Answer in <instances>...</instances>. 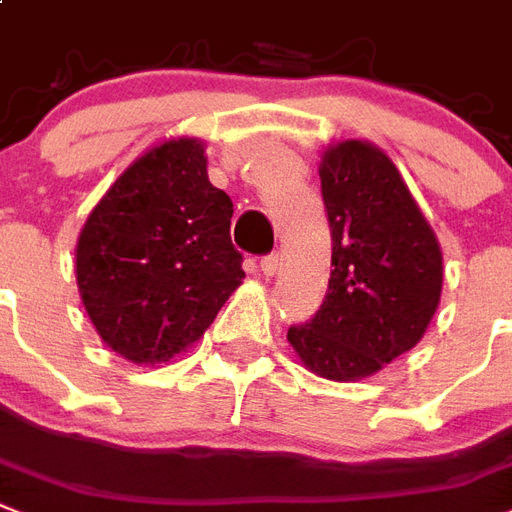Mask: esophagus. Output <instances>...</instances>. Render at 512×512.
Listing matches in <instances>:
<instances>
[{
    "mask_svg": "<svg viewBox=\"0 0 512 512\" xmlns=\"http://www.w3.org/2000/svg\"><path fill=\"white\" fill-rule=\"evenodd\" d=\"M281 268V255L278 252H270V255L260 257V270L265 276H276V270Z\"/></svg>",
    "mask_w": 512,
    "mask_h": 512,
    "instance_id": "esophagus-1",
    "label": "esophagus"
}]
</instances>
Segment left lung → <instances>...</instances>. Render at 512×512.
<instances>
[{
	"label": "left lung",
	"mask_w": 512,
	"mask_h": 512,
	"mask_svg": "<svg viewBox=\"0 0 512 512\" xmlns=\"http://www.w3.org/2000/svg\"><path fill=\"white\" fill-rule=\"evenodd\" d=\"M321 194L334 270L323 305L286 336L305 368L355 381L421 342L442 294V252L394 162L371 144L328 149Z\"/></svg>",
	"instance_id": "8db88e82"
}]
</instances>
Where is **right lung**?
<instances>
[{"label":"right lung","mask_w":512,"mask_h":512,"mask_svg":"<svg viewBox=\"0 0 512 512\" xmlns=\"http://www.w3.org/2000/svg\"><path fill=\"white\" fill-rule=\"evenodd\" d=\"M231 215L197 139L149 149L110 186L76 249L83 307L110 350L155 365L205 334L244 278Z\"/></svg>","instance_id":"right-lung-1"}]
</instances>
